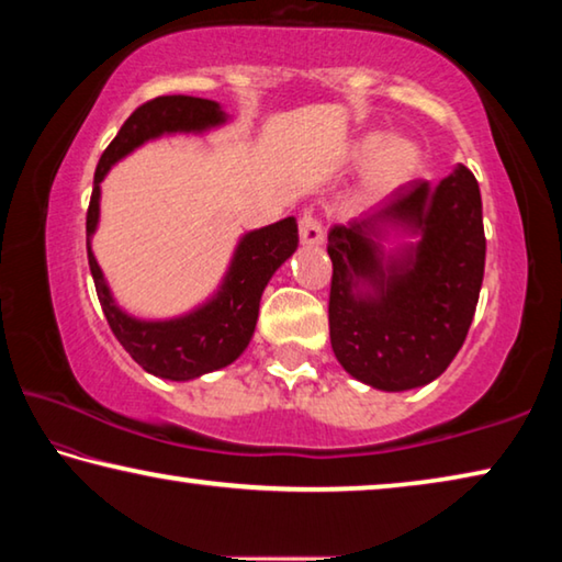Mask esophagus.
I'll return each instance as SVG.
<instances>
[{
  "label": "esophagus",
  "mask_w": 562,
  "mask_h": 562,
  "mask_svg": "<svg viewBox=\"0 0 562 562\" xmlns=\"http://www.w3.org/2000/svg\"><path fill=\"white\" fill-rule=\"evenodd\" d=\"M300 243L307 247L325 243V227H323V222L317 220V215H313V212H305V215L300 217Z\"/></svg>",
  "instance_id": "obj_1"
}]
</instances>
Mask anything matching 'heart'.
Wrapping results in <instances>:
<instances>
[{"label":"heart","instance_id":"b5f03b06","mask_svg":"<svg viewBox=\"0 0 562 562\" xmlns=\"http://www.w3.org/2000/svg\"><path fill=\"white\" fill-rule=\"evenodd\" d=\"M352 157L358 162L368 165V187L372 192L385 194L397 187L407 184L413 177L420 172L423 155L420 147L407 137H387L380 132L364 135L355 145Z\"/></svg>","mask_w":562,"mask_h":562}]
</instances>
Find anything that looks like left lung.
Returning <instances> with one entry per match:
<instances>
[{"label":"left lung","mask_w":562,"mask_h":562,"mask_svg":"<svg viewBox=\"0 0 562 562\" xmlns=\"http://www.w3.org/2000/svg\"><path fill=\"white\" fill-rule=\"evenodd\" d=\"M390 234L415 244L385 254ZM329 342L364 385L403 393L440 378L465 342L485 272L483 200L465 165L413 180L327 235Z\"/></svg>","instance_id":"obj_1"}]
</instances>
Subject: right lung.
I'll use <instances>...</instances> for the list:
<instances>
[{"label": "right lung", "mask_w": 562, "mask_h": 562, "mask_svg": "<svg viewBox=\"0 0 562 562\" xmlns=\"http://www.w3.org/2000/svg\"><path fill=\"white\" fill-rule=\"evenodd\" d=\"M227 122L222 106L202 97L167 94L149 100L122 124L97 165L92 200L87 210V260L97 297L114 337L149 375L187 382L235 362L252 340L260 300L278 267L297 249V220L284 217L243 235L220 290L200 307L169 319H139L114 302L102 267L92 252V235L100 222V184L114 162L162 135H200Z\"/></svg>", "instance_id": "add662e5"}]
</instances>
